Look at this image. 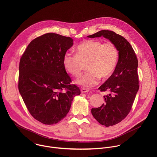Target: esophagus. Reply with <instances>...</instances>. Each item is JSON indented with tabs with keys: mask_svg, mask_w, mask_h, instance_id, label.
<instances>
[{
	"mask_svg": "<svg viewBox=\"0 0 157 157\" xmlns=\"http://www.w3.org/2000/svg\"><path fill=\"white\" fill-rule=\"evenodd\" d=\"M81 92L82 93H85V92H89V90H88V89H86V88H82L81 89Z\"/></svg>",
	"mask_w": 157,
	"mask_h": 157,
	"instance_id": "34e87169",
	"label": "esophagus"
}]
</instances>
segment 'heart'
Masks as SVG:
<instances>
[{
  "label": "heart",
  "mask_w": 157,
  "mask_h": 157,
  "mask_svg": "<svg viewBox=\"0 0 157 157\" xmlns=\"http://www.w3.org/2000/svg\"><path fill=\"white\" fill-rule=\"evenodd\" d=\"M76 54L67 51L63 57V65L67 72L74 77L78 76L86 63L88 70L80 76L75 83L91 88L97 85L100 78H109L114 72L119 59V52L114 44L99 40H86L76 48Z\"/></svg>",
  "instance_id": "obj_1"
}]
</instances>
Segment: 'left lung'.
<instances>
[{"mask_svg": "<svg viewBox=\"0 0 157 157\" xmlns=\"http://www.w3.org/2000/svg\"><path fill=\"white\" fill-rule=\"evenodd\" d=\"M101 36L116 45L119 52V59L114 72L98 88L101 92H109L104 95L105 103L91 109L93 117L99 123L109 127L124 119L132 108L139 89L138 59L129 42L112 31L101 30L87 37Z\"/></svg>", "mask_w": 157, "mask_h": 157, "instance_id": "obj_1", "label": "left lung"}]
</instances>
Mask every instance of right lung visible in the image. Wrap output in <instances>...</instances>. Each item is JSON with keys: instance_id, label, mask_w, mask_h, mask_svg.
I'll return each mask as SVG.
<instances>
[{"instance_id": "add662e5", "label": "right lung", "mask_w": 157, "mask_h": 157, "mask_svg": "<svg viewBox=\"0 0 157 157\" xmlns=\"http://www.w3.org/2000/svg\"><path fill=\"white\" fill-rule=\"evenodd\" d=\"M72 45L69 37L46 33L33 40L21 58L19 90L30 114L43 124L63 120L74 97L80 94L63 65Z\"/></svg>"}]
</instances>
